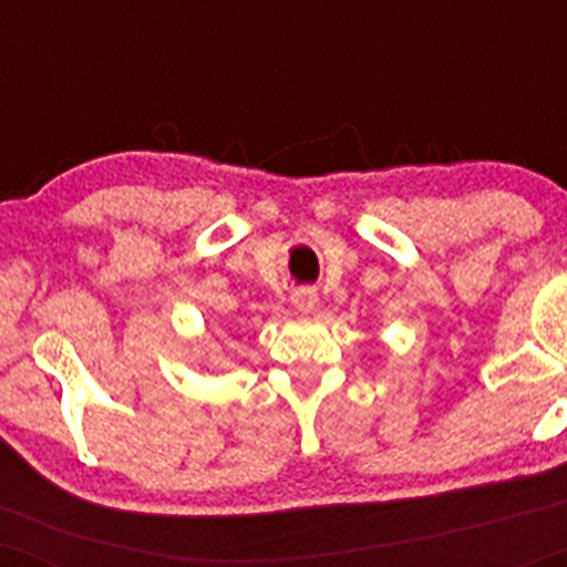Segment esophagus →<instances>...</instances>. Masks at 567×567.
I'll use <instances>...</instances> for the list:
<instances>
[{
    "label": "esophagus",
    "instance_id": "obj_1",
    "mask_svg": "<svg viewBox=\"0 0 567 567\" xmlns=\"http://www.w3.org/2000/svg\"><path fill=\"white\" fill-rule=\"evenodd\" d=\"M290 301H292V306H296L298 311H311V309H315V303H317V296H315V290L298 288L290 296Z\"/></svg>",
    "mask_w": 567,
    "mask_h": 567
}]
</instances>
